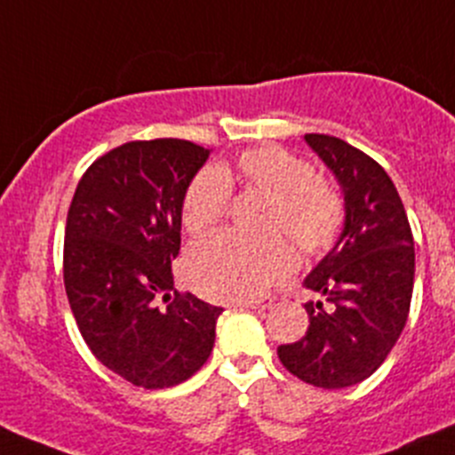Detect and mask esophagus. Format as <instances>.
Segmentation results:
<instances>
[{
	"mask_svg": "<svg viewBox=\"0 0 455 455\" xmlns=\"http://www.w3.org/2000/svg\"><path fill=\"white\" fill-rule=\"evenodd\" d=\"M241 308H252V310H267L272 308V301H239Z\"/></svg>",
	"mask_w": 455,
	"mask_h": 455,
	"instance_id": "34e87169",
	"label": "esophagus"
}]
</instances>
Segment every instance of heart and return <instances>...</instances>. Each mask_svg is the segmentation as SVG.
<instances>
[{
    "label": "heart",
    "mask_w": 455,
    "mask_h": 455,
    "mask_svg": "<svg viewBox=\"0 0 455 455\" xmlns=\"http://www.w3.org/2000/svg\"><path fill=\"white\" fill-rule=\"evenodd\" d=\"M270 198L266 230H283L306 254H322L337 241L344 225L339 194L315 176L301 156L267 145L248 149L236 158V172L228 167H203L183 198V228L192 235L207 230L230 207L232 180ZM295 250L281 236L259 241L230 232L198 239L185 257V275L201 295L210 299H259L279 281L292 275Z\"/></svg>",
    "instance_id": "heart-1"
}]
</instances>
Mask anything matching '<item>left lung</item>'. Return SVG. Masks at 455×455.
Returning a JSON list of instances; mask_svg holds the SVG:
<instances>
[{
	"label": "left lung",
	"mask_w": 455,
	"mask_h": 455,
	"mask_svg": "<svg viewBox=\"0 0 455 455\" xmlns=\"http://www.w3.org/2000/svg\"><path fill=\"white\" fill-rule=\"evenodd\" d=\"M304 138L339 183L344 230L304 279L323 297L304 306L308 331L276 353L306 384L346 388L382 366L404 328L413 295V235L395 185L371 156L326 133Z\"/></svg>",
	"instance_id": "8db88e82"
}]
</instances>
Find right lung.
Returning a JSON list of instances; mask_svg holds the SVG:
<instances>
[{
  "mask_svg": "<svg viewBox=\"0 0 455 455\" xmlns=\"http://www.w3.org/2000/svg\"><path fill=\"white\" fill-rule=\"evenodd\" d=\"M207 156L179 138L124 142L84 172L68 207L64 288L73 317L98 362L133 387L185 382L214 346L223 308L176 292L172 272L185 192Z\"/></svg>",
  "mask_w": 455,
  "mask_h": 455,
  "instance_id": "add662e5",
  "label": "right lung"
}]
</instances>
